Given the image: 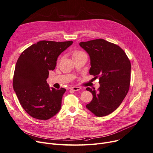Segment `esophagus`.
<instances>
[{
	"label": "esophagus",
	"mask_w": 153,
	"mask_h": 153,
	"mask_svg": "<svg viewBox=\"0 0 153 153\" xmlns=\"http://www.w3.org/2000/svg\"><path fill=\"white\" fill-rule=\"evenodd\" d=\"M70 89L73 91H79L81 89V88L80 87H72L70 88Z\"/></svg>",
	"instance_id": "obj_1"
}]
</instances>
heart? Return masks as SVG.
Here are the masks:
<instances>
[{
  "label": "heart",
  "instance_id": "b5f03b06",
  "mask_svg": "<svg viewBox=\"0 0 153 153\" xmlns=\"http://www.w3.org/2000/svg\"><path fill=\"white\" fill-rule=\"evenodd\" d=\"M87 56V55L84 51H82L81 50H75L72 52V57L73 59L81 57V56Z\"/></svg>",
  "mask_w": 153,
  "mask_h": 153
}]
</instances>
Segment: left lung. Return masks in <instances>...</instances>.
Returning a JSON list of instances; mask_svg holds the SVG:
<instances>
[{"instance_id": "obj_1", "label": "left lung", "mask_w": 153, "mask_h": 153, "mask_svg": "<svg viewBox=\"0 0 153 153\" xmlns=\"http://www.w3.org/2000/svg\"><path fill=\"white\" fill-rule=\"evenodd\" d=\"M89 54V74L99 79L97 91L87 87L93 95L86 107L97 117L110 114L122 103L129 91L131 62L118 45L103 39L79 43Z\"/></svg>"}]
</instances>
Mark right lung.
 Wrapping results in <instances>:
<instances>
[{"mask_svg":"<svg viewBox=\"0 0 153 153\" xmlns=\"http://www.w3.org/2000/svg\"><path fill=\"white\" fill-rule=\"evenodd\" d=\"M72 43L42 40L27 48L19 56L13 87L22 107L31 117L48 120L61 109L66 90L50 89L46 79L49 71L54 69L59 55Z\"/></svg>","mask_w":153,"mask_h":153,"instance_id":"add662e5","label":"right lung"}]
</instances>
